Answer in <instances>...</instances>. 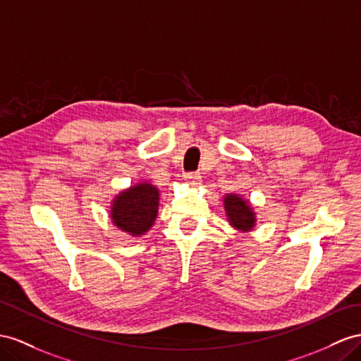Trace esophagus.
Segmentation results:
<instances>
[{
    "mask_svg": "<svg viewBox=\"0 0 361 361\" xmlns=\"http://www.w3.org/2000/svg\"><path fill=\"white\" fill-rule=\"evenodd\" d=\"M184 183L188 184L190 188H198L201 184V175L200 173H186L184 175Z\"/></svg>",
    "mask_w": 361,
    "mask_h": 361,
    "instance_id": "esophagus-1",
    "label": "esophagus"
}]
</instances>
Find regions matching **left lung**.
I'll return each mask as SVG.
<instances>
[{"label":"left lung","instance_id":"1","mask_svg":"<svg viewBox=\"0 0 361 361\" xmlns=\"http://www.w3.org/2000/svg\"><path fill=\"white\" fill-rule=\"evenodd\" d=\"M224 212L228 224L239 233H248L256 227V212L250 201L245 200L239 193H226L224 198Z\"/></svg>","mask_w":361,"mask_h":361}]
</instances>
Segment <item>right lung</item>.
<instances>
[{
    "label": "right lung",
    "instance_id": "obj_1",
    "mask_svg": "<svg viewBox=\"0 0 361 361\" xmlns=\"http://www.w3.org/2000/svg\"><path fill=\"white\" fill-rule=\"evenodd\" d=\"M160 206V189L149 181L128 188L111 201L109 219L120 232L138 238L155 223Z\"/></svg>",
    "mask_w": 361,
    "mask_h": 361
}]
</instances>
